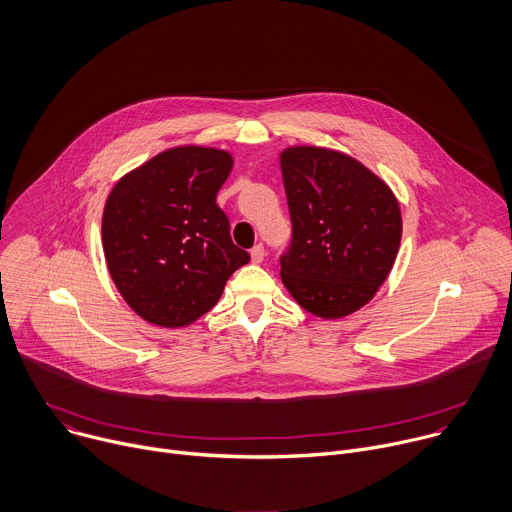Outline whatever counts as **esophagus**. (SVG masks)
<instances>
[{"label":"esophagus","instance_id":"34e87169","mask_svg":"<svg viewBox=\"0 0 512 512\" xmlns=\"http://www.w3.org/2000/svg\"><path fill=\"white\" fill-rule=\"evenodd\" d=\"M251 259H253V263H261V261L265 259V249H263V245H255V247L251 249Z\"/></svg>","mask_w":512,"mask_h":512}]
</instances>
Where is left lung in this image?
I'll return each mask as SVG.
<instances>
[{"mask_svg": "<svg viewBox=\"0 0 512 512\" xmlns=\"http://www.w3.org/2000/svg\"><path fill=\"white\" fill-rule=\"evenodd\" d=\"M292 218L282 282L318 318H343L365 306L396 261L402 214L396 196L357 159L322 147L280 155Z\"/></svg>", "mask_w": 512, "mask_h": 512, "instance_id": "left-lung-1", "label": "left lung"}]
</instances>
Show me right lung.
<instances>
[{
	"label": "right lung",
	"mask_w": 512,
	"mask_h": 512,
	"mask_svg": "<svg viewBox=\"0 0 512 512\" xmlns=\"http://www.w3.org/2000/svg\"><path fill=\"white\" fill-rule=\"evenodd\" d=\"M230 169L228 151L185 145L155 155L112 188L102 216L106 265L124 302L147 322L188 327L249 263L216 204Z\"/></svg>",
	"instance_id": "add662e5"
}]
</instances>
